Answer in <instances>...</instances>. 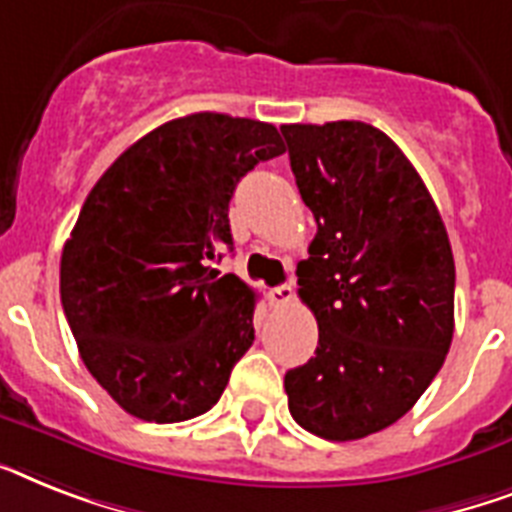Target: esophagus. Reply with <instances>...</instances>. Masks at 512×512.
Listing matches in <instances>:
<instances>
[{"label":"esophagus","instance_id":"34e87169","mask_svg":"<svg viewBox=\"0 0 512 512\" xmlns=\"http://www.w3.org/2000/svg\"><path fill=\"white\" fill-rule=\"evenodd\" d=\"M268 299L273 302V305H289V302L294 299L292 284H281V286H276V289H270Z\"/></svg>","mask_w":512,"mask_h":512}]
</instances>
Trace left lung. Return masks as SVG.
<instances>
[{
    "instance_id": "1",
    "label": "left lung",
    "mask_w": 512,
    "mask_h": 512,
    "mask_svg": "<svg viewBox=\"0 0 512 512\" xmlns=\"http://www.w3.org/2000/svg\"><path fill=\"white\" fill-rule=\"evenodd\" d=\"M318 234L297 268L318 350L284 376L305 431L352 442L392 426L450 352L455 260L429 189L384 131L360 120L281 126Z\"/></svg>"
}]
</instances>
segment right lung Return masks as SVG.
<instances>
[{
    "instance_id": "add662e5",
    "label": "right lung",
    "mask_w": 512,
    "mask_h": 512,
    "mask_svg": "<svg viewBox=\"0 0 512 512\" xmlns=\"http://www.w3.org/2000/svg\"><path fill=\"white\" fill-rule=\"evenodd\" d=\"M276 126L194 112L141 136L105 170L62 249L60 297L99 386L141 421L207 413L255 342V292L210 268L234 249L228 202Z\"/></svg>"
}]
</instances>
